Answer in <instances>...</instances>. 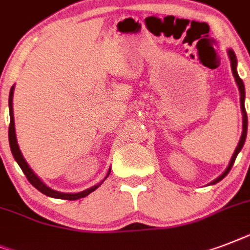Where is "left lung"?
<instances>
[{
	"instance_id": "1",
	"label": "left lung",
	"mask_w": 250,
	"mask_h": 250,
	"mask_svg": "<svg viewBox=\"0 0 250 250\" xmlns=\"http://www.w3.org/2000/svg\"><path fill=\"white\" fill-rule=\"evenodd\" d=\"M229 60H231V68H232V74L235 76V80H236L237 85H239V90H240V106H241V113H243V133H241V137H240V141H239V144H237L236 149H235V152L232 154V158L229 161V166L225 170V172L222 175H219L217 179H214L213 182L210 183V184H215V183L221 182L222 179L225 178L226 175L229 174V170H231V167L233 166V162L236 160L237 154L240 153V150L243 149L244 146V143H245V139H247V131H248V117H247V111H245V105H244V100H245V89H244V83H243V80L240 79V76L237 74L236 71V66H237V60H236V56H235V53L233 50L229 49Z\"/></svg>"
}]
</instances>
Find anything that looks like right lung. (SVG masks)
<instances>
[{
	"label": "right lung",
	"mask_w": 250,
	"mask_h": 250,
	"mask_svg": "<svg viewBox=\"0 0 250 250\" xmlns=\"http://www.w3.org/2000/svg\"><path fill=\"white\" fill-rule=\"evenodd\" d=\"M13 96H14V85L11 86V89H10V96H9V110H10V125H9V143H10V149H11V153H13L14 158L18 162L19 167L21 168V171L24 172V175L28 179V182L32 184L37 190H40L41 193L46 194L49 197L53 198H61V200H70V201H74V200H79V198H83L85 196L90 193V192H93L98 188V187L101 186L102 183L105 182V179L109 176L110 170L107 172V175L105 176V179L102 180L100 184L97 186H93L88 188V189L83 190V192H79V193H62V192H58V190H54L52 188H49L46 184H45L42 180H41L39 176H37L35 172L32 171V168L28 166V164L25 162L24 157L21 154V149H19V145H18L17 141V135H15V123H14V113H13Z\"/></svg>",
	"instance_id": "add662e5"
}]
</instances>
